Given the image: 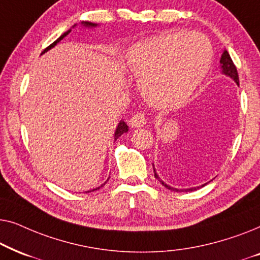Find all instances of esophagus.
Instances as JSON below:
<instances>
[{"label":"esophagus","instance_id":"obj_1","mask_svg":"<svg viewBox=\"0 0 260 260\" xmlns=\"http://www.w3.org/2000/svg\"><path fill=\"white\" fill-rule=\"evenodd\" d=\"M145 123H147V117L143 112L135 113L130 119V124L133 127H142Z\"/></svg>","mask_w":260,"mask_h":260}]
</instances>
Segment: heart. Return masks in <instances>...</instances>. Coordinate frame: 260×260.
I'll list each match as a JSON object with an SVG mask.
<instances>
[{
    "instance_id": "b5f03b06",
    "label": "heart",
    "mask_w": 260,
    "mask_h": 260,
    "mask_svg": "<svg viewBox=\"0 0 260 260\" xmlns=\"http://www.w3.org/2000/svg\"><path fill=\"white\" fill-rule=\"evenodd\" d=\"M207 39L186 31L166 33L137 44L127 52L126 63L141 77L145 99L159 108L183 104L212 65Z\"/></svg>"
}]
</instances>
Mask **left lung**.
<instances>
[{
    "label": "left lung",
    "mask_w": 260,
    "mask_h": 260,
    "mask_svg": "<svg viewBox=\"0 0 260 260\" xmlns=\"http://www.w3.org/2000/svg\"><path fill=\"white\" fill-rule=\"evenodd\" d=\"M220 66H221V70H222V73L223 74H226V76H229V77H231L232 78V79L236 81V83L239 85V76H238V71H237V67H236V65H234L233 63V61H232V59H231V56H230V54H229V52L226 51H223V53H222V55H221V59H220ZM154 173H155V177L156 179H157L159 182H161L163 186H165L166 188H168V189H170V190H174V191H181V190H186V191H191V190H195L197 189V188H189V189H176V188H173V187H170V186H168V184L167 183H165L163 182L162 180H159V177H158V175L157 174H156V172H155V168H154ZM205 184H202L201 187H204ZM199 188V187H198Z\"/></svg>",
    "instance_id": "8db88e82"
}]
</instances>
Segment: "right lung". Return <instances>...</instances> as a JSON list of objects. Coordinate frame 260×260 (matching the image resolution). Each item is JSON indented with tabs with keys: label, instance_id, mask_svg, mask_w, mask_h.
Returning a JSON list of instances; mask_svg holds the SVG:
<instances>
[{
	"label": "right lung",
	"instance_id": "obj_1",
	"mask_svg": "<svg viewBox=\"0 0 260 260\" xmlns=\"http://www.w3.org/2000/svg\"><path fill=\"white\" fill-rule=\"evenodd\" d=\"M83 24H84V26H86V27H95V26H97V24H94V23H91V22H83ZM74 26H76V24H74ZM70 31H71V29H69V30H67V31H65V33H63V34L61 35V37H60V38L58 39V40H55L54 42H53L52 45H49L47 48H45V49H44V52H42L41 54H44V53H45V52H47L48 49H51V48L54 47V46H55L56 44H58V42H59L60 40H62V39L65 38L66 35L70 33ZM127 130H129V129H127V125H126V124L124 123L123 120H120L119 124H118V126H117V129H116V133H115V140H117V138H118V137L120 136V135H123L124 133H127ZM105 183H106V182H105ZM105 183H104V184H105ZM104 184H102L101 187L104 186ZM101 187H98V188H94L93 190H97V189H99V188H101ZM87 193H88V191H87Z\"/></svg>",
	"mask_w": 260,
	"mask_h": 260
}]
</instances>
